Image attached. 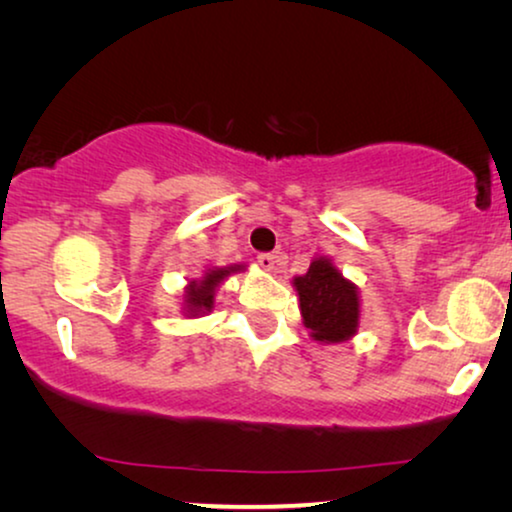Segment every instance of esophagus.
Here are the masks:
<instances>
[{"instance_id": "34e87169", "label": "esophagus", "mask_w": 512, "mask_h": 512, "mask_svg": "<svg viewBox=\"0 0 512 512\" xmlns=\"http://www.w3.org/2000/svg\"><path fill=\"white\" fill-rule=\"evenodd\" d=\"M256 261H258V265H261L263 270H275L277 256L275 254H258Z\"/></svg>"}]
</instances>
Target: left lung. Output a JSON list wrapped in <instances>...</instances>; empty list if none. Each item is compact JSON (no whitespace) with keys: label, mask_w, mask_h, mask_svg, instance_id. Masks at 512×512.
Here are the masks:
<instances>
[{"label":"left lung","mask_w":512,"mask_h":512,"mask_svg":"<svg viewBox=\"0 0 512 512\" xmlns=\"http://www.w3.org/2000/svg\"><path fill=\"white\" fill-rule=\"evenodd\" d=\"M293 289L298 293L300 314L312 340L335 345L354 338L361 321L359 289L342 277L331 258H312L310 270L293 277Z\"/></svg>","instance_id":"left-lung-1"}]
</instances>
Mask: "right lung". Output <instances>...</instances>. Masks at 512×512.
Listing matches in <instances>:
<instances>
[{
  "instance_id": "obj_1",
  "label": "right lung",
  "mask_w": 512,
  "mask_h": 512,
  "mask_svg": "<svg viewBox=\"0 0 512 512\" xmlns=\"http://www.w3.org/2000/svg\"><path fill=\"white\" fill-rule=\"evenodd\" d=\"M244 265H228V268H209L200 279H191L184 289V314L188 319L205 317L214 310V296L216 289L223 284V279L233 275V272H242Z\"/></svg>"
}]
</instances>
